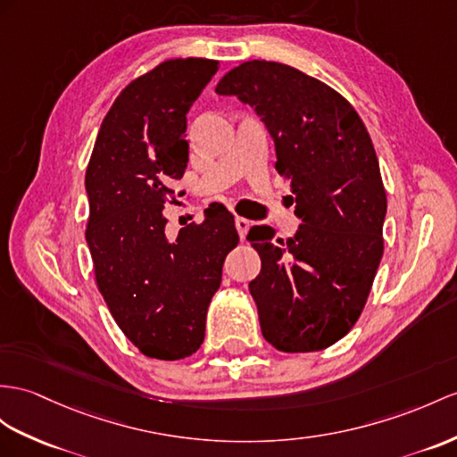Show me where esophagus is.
I'll return each instance as SVG.
<instances>
[{
    "mask_svg": "<svg viewBox=\"0 0 457 457\" xmlns=\"http://www.w3.org/2000/svg\"><path fill=\"white\" fill-rule=\"evenodd\" d=\"M235 225H237V230H238L240 238L246 237V232H248V228H250V220L244 219V217H237V219H235Z\"/></svg>",
    "mask_w": 457,
    "mask_h": 457,
    "instance_id": "esophagus-1",
    "label": "esophagus"
}]
</instances>
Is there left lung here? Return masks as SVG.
Wrapping results in <instances>:
<instances>
[{"label":"left lung","mask_w":457,"mask_h":457,"mask_svg":"<svg viewBox=\"0 0 457 457\" xmlns=\"http://www.w3.org/2000/svg\"><path fill=\"white\" fill-rule=\"evenodd\" d=\"M215 91L265 124L300 219L287 240L267 225L248 232L262 258L250 293L263 337L285 353L326 349L359 320L384 253L387 202L372 139L347 100L291 65L246 62Z\"/></svg>","instance_id":"left-lung-1"}]
</instances>
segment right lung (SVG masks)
<instances>
[{
    "label": "right lung",
    "mask_w": 457,
    "mask_h": 457,
    "mask_svg": "<svg viewBox=\"0 0 457 457\" xmlns=\"http://www.w3.org/2000/svg\"><path fill=\"white\" fill-rule=\"evenodd\" d=\"M219 70L205 58L169 60L131 81L108 110L87 166V244L100 295L151 359L190 357L205 337L222 263L238 244L227 207L166 237L164 204L187 166L186 114ZM182 195V194H180Z\"/></svg>",
    "instance_id": "add662e5"
}]
</instances>
